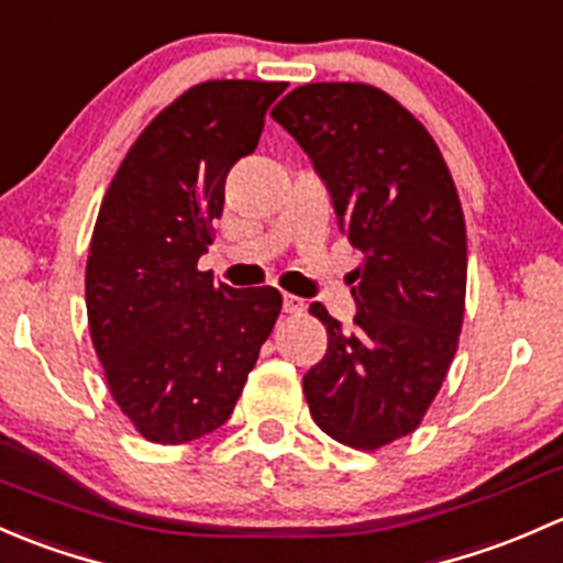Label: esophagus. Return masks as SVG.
Returning a JSON list of instances; mask_svg holds the SVG:
<instances>
[{"label": "esophagus", "instance_id": "34e87169", "mask_svg": "<svg viewBox=\"0 0 563 563\" xmlns=\"http://www.w3.org/2000/svg\"><path fill=\"white\" fill-rule=\"evenodd\" d=\"M282 306H284V311H287V314H300V311L306 309V303H303V300H300V298H295V295H284Z\"/></svg>", "mask_w": 563, "mask_h": 563}]
</instances>
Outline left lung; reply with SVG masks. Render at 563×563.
Segmentation results:
<instances>
[{
  "label": "left lung",
  "instance_id": "obj_1",
  "mask_svg": "<svg viewBox=\"0 0 563 563\" xmlns=\"http://www.w3.org/2000/svg\"><path fill=\"white\" fill-rule=\"evenodd\" d=\"M333 195L363 252L352 271L355 328L322 303L328 352L303 376L317 426L355 450L415 431L457 350L466 309V222L431 132L368 84H306L271 110Z\"/></svg>",
  "mask_w": 563,
  "mask_h": 563
}]
</instances>
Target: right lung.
<instances>
[{"label": "right lung", "instance_id": "add662e5", "mask_svg": "<svg viewBox=\"0 0 563 563\" xmlns=\"http://www.w3.org/2000/svg\"><path fill=\"white\" fill-rule=\"evenodd\" d=\"M282 80H206L162 108L121 159L86 260L89 333L108 390L154 444L233 415L282 311L274 287L233 289L197 260L228 170L257 148Z\"/></svg>", "mask_w": 563, "mask_h": 563}]
</instances>
